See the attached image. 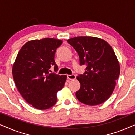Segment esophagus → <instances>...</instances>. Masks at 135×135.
<instances>
[{"instance_id":"obj_1","label":"esophagus","mask_w":135,"mask_h":135,"mask_svg":"<svg viewBox=\"0 0 135 135\" xmlns=\"http://www.w3.org/2000/svg\"><path fill=\"white\" fill-rule=\"evenodd\" d=\"M67 78L68 80H74L76 78V76L74 74H72V75H67Z\"/></svg>"}]
</instances>
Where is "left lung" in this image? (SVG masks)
I'll return each instance as SVG.
<instances>
[{"mask_svg": "<svg viewBox=\"0 0 135 135\" xmlns=\"http://www.w3.org/2000/svg\"><path fill=\"white\" fill-rule=\"evenodd\" d=\"M68 42L78 53L80 64L85 72L77 79L80 88L75 95L80 102L89 106L100 104L112 95L120 75V64L109 44L95 37L71 38Z\"/></svg>", "mask_w": 135, "mask_h": 135, "instance_id": "left-lung-1", "label": "left lung"}]
</instances>
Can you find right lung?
<instances>
[{
    "mask_svg": "<svg viewBox=\"0 0 135 135\" xmlns=\"http://www.w3.org/2000/svg\"><path fill=\"white\" fill-rule=\"evenodd\" d=\"M62 41L53 38L33 40L24 45L16 56L12 74L16 88L26 101L35 108L47 109L56 104V94L63 88L66 75L51 73L58 66L54 60Z\"/></svg>",
    "mask_w": 135,
    "mask_h": 135,
    "instance_id": "obj_1",
    "label": "right lung"
}]
</instances>
